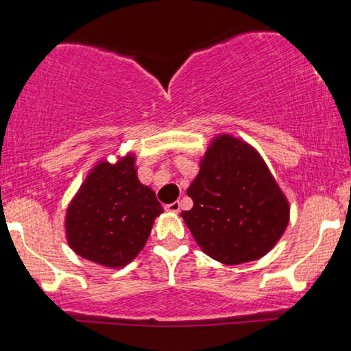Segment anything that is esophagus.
<instances>
[{"label":"esophagus","mask_w":351,"mask_h":351,"mask_svg":"<svg viewBox=\"0 0 351 351\" xmlns=\"http://www.w3.org/2000/svg\"><path fill=\"white\" fill-rule=\"evenodd\" d=\"M165 209H167L168 213H180V203H178V201H173V203L167 204Z\"/></svg>","instance_id":"esophagus-1"}]
</instances>
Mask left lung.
Instances as JSON below:
<instances>
[{"mask_svg":"<svg viewBox=\"0 0 351 351\" xmlns=\"http://www.w3.org/2000/svg\"><path fill=\"white\" fill-rule=\"evenodd\" d=\"M189 211H181L201 251L228 265L265 256L284 234L291 206L251 145L217 135L188 188Z\"/></svg>","mask_w":351,"mask_h":351,"instance_id":"8db88e82","label":"left lung"}]
</instances>
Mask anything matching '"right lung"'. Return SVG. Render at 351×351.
Masks as SVG:
<instances>
[{
  "instance_id": "obj_1",
  "label": "right lung",
  "mask_w": 351,
  "mask_h": 351,
  "mask_svg": "<svg viewBox=\"0 0 351 351\" xmlns=\"http://www.w3.org/2000/svg\"><path fill=\"white\" fill-rule=\"evenodd\" d=\"M162 213L155 191L136 176L134 153L114 165L102 160L67 206V243L84 259L123 267L142 251Z\"/></svg>"
}]
</instances>
